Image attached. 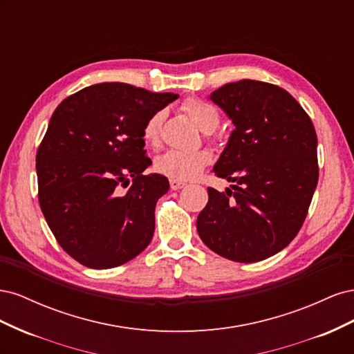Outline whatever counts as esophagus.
<instances>
[{"mask_svg": "<svg viewBox=\"0 0 354 354\" xmlns=\"http://www.w3.org/2000/svg\"><path fill=\"white\" fill-rule=\"evenodd\" d=\"M169 186H171V189H173V190H178L181 187H185V183H183V181H178V180L171 178L169 180Z\"/></svg>", "mask_w": 354, "mask_h": 354, "instance_id": "obj_1", "label": "esophagus"}]
</instances>
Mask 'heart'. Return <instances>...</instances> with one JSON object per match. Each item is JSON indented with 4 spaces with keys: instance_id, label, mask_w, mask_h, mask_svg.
<instances>
[{
    "instance_id": "1",
    "label": "heart",
    "mask_w": 354,
    "mask_h": 354,
    "mask_svg": "<svg viewBox=\"0 0 354 354\" xmlns=\"http://www.w3.org/2000/svg\"><path fill=\"white\" fill-rule=\"evenodd\" d=\"M183 109L190 115L202 131L209 133L216 130L220 124V113L216 106L201 99H187L183 103ZM165 120L164 111H156L147 118L143 125V140L156 146L162 131ZM209 162V155L205 151H168L156 159V169L174 180H190L196 177L201 169Z\"/></svg>"
}]
</instances>
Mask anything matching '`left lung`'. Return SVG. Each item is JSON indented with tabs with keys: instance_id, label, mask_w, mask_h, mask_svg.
<instances>
[{
	"instance_id": "1",
	"label": "left lung",
	"mask_w": 354,
	"mask_h": 354,
	"mask_svg": "<svg viewBox=\"0 0 354 354\" xmlns=\"http://www.w3.org/2000/svg\"><path fill=\"white\" fill-rule=\"evenodd\" d=\"M209 99L234 130L214 173L230 190L208 187L196 220L202 242L238 263H255L282 251L301 229L317 186V137L306 111L277 85L242 80Z\"/></svg>"
}]
</instances>
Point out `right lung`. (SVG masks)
<instances>
[{
    "label": "right lung",
    "mask_w": 354,
    "mask_h": 354,
    "mask_svg": "<svg viewBox=\"0 0 354 354\" xmlns=\"http://www.w3.org/2000/svg\"><path fill=\"white\" fill-rule=\"evenodd\" d=\"M178 94L124 82L85 87L53 113L37 152L38 199L59 245L90 269L133 260L151 243L155 207L169 183L145 176L143 125ZM128 176L133 177L132 186Z\"/></svg>",
    "instance_id": "right-lung-1"
}]
</instances>
